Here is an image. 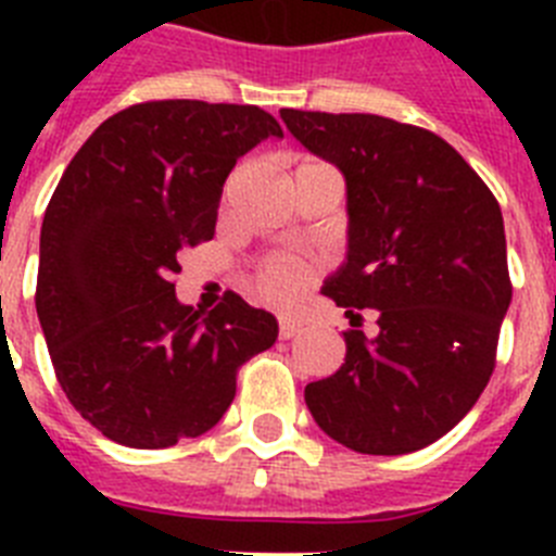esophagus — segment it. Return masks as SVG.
Instances as JSON below:
<instances>
[{
  "mask_svg": "<svg viewBox=\"0 0 556 556\" xmlns=\"http://www.w3.org/2000/svg\"><path fill=\"white\" fill-rule=\"evenodd\" d=\"M301 328L303 323L298 320V317H278V337L281 339H292Z\"/></svg>",
  "mask_w": 556,
  "mask_h": 556,
  "instance_id": "obj_1",
  "label": "esophagus"
}]
</instances>
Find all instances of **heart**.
I'll list each match as a JSON object with an SVG mask.
<instances>
[{
    "label": "heart",
    "instance_id": "1",
    "mask_svg": "<svg viewBox=\"0 0 556 556\" xmlns=\"http://www.w3.org/2000/svg\"><path fill=\"white\" fill-rule=\"evenodd\" d=\"M312 166H326L320 161H301L294 166V172L312 169ZM317 278V264L308 258H294V255H269L264 258L253 273V292L262 301L273 303V306H292L303 298L308 283Z\"/></svg>",
    "mask_w": 556,
    "mask_h": 556
}]
</instances>
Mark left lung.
Returning <instances> with one entry per match:
<instances>
[{
  "instance_id": "8db88e82",
  "label": "left lung",
  "mask_w": 556,
  "mask_h": 556,
  "mask_svg": "<svg viewBox=\"0 0 556 556\" xmlns=\"http://www.w3.org/2000/svg\"><path fill=\"white\" fill-rule=\"evenodd\" d=\"M289 132L342 169L348 262L323 287L345 308V365L306 387L312 417L358 454H412L488 387L513 301L498 200L437 132L372 113L283 108ZM376 307L379 333L355 328Z\"/></svg>"
}]
</instances>
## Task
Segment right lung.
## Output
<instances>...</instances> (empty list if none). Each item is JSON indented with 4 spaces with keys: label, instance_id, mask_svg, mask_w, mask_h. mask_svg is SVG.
<instances>
[{
    "label": "right lung",
    "instance_id": "add662e5",
    "mask_svg": "<svg viewBox=\"0 0 556 556\" xmlns=\"http://www.w3.org/2000/svg\"><path fill=\"white\" fill-rule=\"evenodd\" d=\"M281 125L258 105L150 100L77 150L41 225L36 308L58 384L97 431L169 448L219 424L278 323L236 292L180 306V253L208 242L236 159Z\"/></svg>",
    "mask_w": 556,
    "mask_h": 556
}]
</instances>
